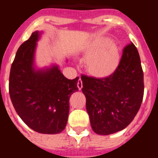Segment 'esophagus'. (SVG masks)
Instances as JSON below:
<instances>
[{
    "instance_id": "1",
    "label": "esophagus",
    "mask_w": 158,
    "mask_h": 158,
    "mask_svg": "<svg viewBox=\"0 0 158 158\" xmlns=\"http://www.w3.org/2000/svg\"><path fill=\"white\" fill-rule=\"evenodd\" d=\"M77 88L79 89V90H81L82 88H83V85H82V81L81 79H79L78 80V82H77Z\"/></svg>"
}]
</instances>
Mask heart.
Here are the masks:
<instances>
[{
	"instance_id": "1",
	"label": "heart",
	"mask_w": 158,
	"mask_h": 158,
	"mask_svg": "<svg viewBox=\"0 0 158 158\" xmlns=\"http://www.w3.org/2000/svg\"><path fill=\"white\" fill-rule=\"evenodd\" d=\"M81 50L86 56V70L95 77H108L116 71L120 63L118 47L109 37L94 38L86 43Z\"/></svg>"
}]
</instances>
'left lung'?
<instances>
[{"instance_id": "1", "label": "left lung", "mask_w": 158, "mask_h": 158, "mask_svg": "<svg viewBox=\"0 0 158 158\" xmlns=\"http://www.w3.org/2000/svg\"><path fill=\"white\" fill-rule=\"evenodd\" d=\"M81 81L86 109L95 133H116L133 121L144 94L143 71L133 43L124 48L119 65L112 75L106 78L82 75Z\"/></svg>"}]
</instances>
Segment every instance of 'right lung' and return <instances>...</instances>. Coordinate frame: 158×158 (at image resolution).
Here are the masks:
<instances>
[{
    "mask_svg": "<svg viewBox=\"0 0 158 158\" xmlns=\"http://www.w3.org/2000/svg\"><path fill=\"white\" fill-rule=\"evenodd\" d=\"M42 34L43 31H34L18 49L9 75V95L16 113L31 129L55 135L66 126L69 97L78 91L79 77L67 79L58 64L37 66L35 52Z\"/></svg>",
    "mask_w": 158,
    "mask_h": 158,
    "instance_id": "right-lung-1",
    "label": "right lung"
}]
</instances>
